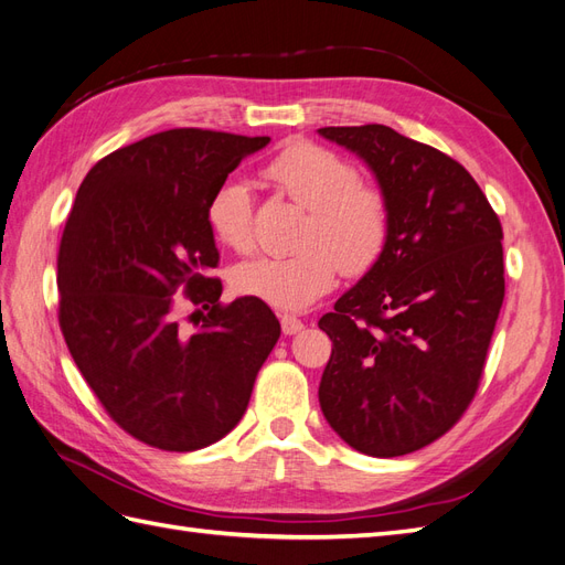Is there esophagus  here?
<instances>
[{
  "label": "esophagus",
  "instance_id": "esophagus-1",
  "mask_svg": "<svg viewBox=\"0 0 565 565\" xmlns=\"http://www.w3.org/2000/svg\"><path fill=\"white\" fill-rule=\"evenodd\" d=\"M281 329L286 337H294V334H298V331L306 329V324H302L294 315H281Z\"/></svg>",
  "mask_w": 565,
  "mask_h": 565
}]
</instances>
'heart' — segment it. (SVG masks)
<instances>
[{
    "mask_svg": "<svg viewBox=\"0 0 565 565\" xmlns=\"http://www.w3.org/2000/svg\"><path fill=\"white\" fill-rule=\"evenodd\" d=\"M265 177L308 210L300 245L291 255H259L236 267L234 288L279 310H306L334 286L337 271L360 277L377 263L388 236L384 195L358 181V171L320 145L294 142L271 159ZM207 222L234 250L253 245V198L238 179L210 198Z\"/></svg>",
    "mask_w": 565,
    "mask_h": 565,
    "instance_id": "heart-1",
    "label": "heart"
}]
</instances>
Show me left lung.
I'll list each match as a JSON object with an SVG mask.
<instances>
[{"label":"left lung","instance_id":"8db88e82","mask_svg":"<svg viewBox=\"0 0 565 565\" xmlns=\"http://www.w3.org/2000/svg\"><path fill=\"white\" fill-rule=\"evenodd\" d=\"M317 134L363 159L388 207L380 259L320 320L334 343L320 408L355 451L406 456L451 429L480 384L503 302L501 224L429 145L382 124Z\"/></svg>","mask_w":565,"mask_h":565}]
</instances>
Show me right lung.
<instances>
[{"mask_svg":"<svg viewBox=\"0 0 565 565\" xmlns=\"http://www.w3.org/2000/svg\"><path fill=\"white\" fill-rule=\"evenodd\" d=\"M267 142L202 128L148 136L99 159L68 214L56 259L66 345L111 420L162 451L226 437L279 341L267 302L222 306L210 279V198ZM177 290L201 306L195 330L172 312Z\"/></svg>","mask_w":565,"mask_h":565,"instance_id":"1","label":"right lung"}]
</instances>
